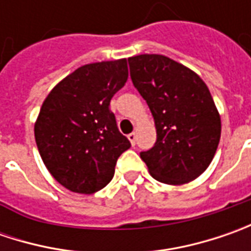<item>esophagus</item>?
Here are the masks:
<instances>
[{
    "label": "esophagus",
    "instance_id": "34e87169",
    "mask_svg": "<svg viewBox=\"0 0 251 251\" xmlns=\"http://www.w3.org/2000/svg\"><path fill=\"white\" fill-rule=\"evenodd\" d=\"M135 138H137V137H135V134H134V132L128 134V140H130L131 145H135Z\"/></svg>",
    "mask_w": 251,
    "mask_h": 251
}]
</instances>
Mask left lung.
<instances>
[{"label":"left lung","mask_w":251,"mask_h":251,"mask_svg":"<svg viewBox=\"0 0 251 251\" xmlns=\"http://www.w3.org/2000/svg\"><path fill=\"white\" fill-rule=\"evenodd\" d=\"M128 64L156 127L155 145L140 153L151 176L173 186L197 178L221 138V117L208 86L194 71L160 54L130 57Z\"/></svg>","instance_id":"1"}]
</instances>
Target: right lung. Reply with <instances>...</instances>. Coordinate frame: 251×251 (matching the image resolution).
I'll return each mask as SVG.
<instances>
[{
  "label": "right lung",
  "instance_id": "right-lung-1",
  "mask_svg": "<svg viewBox=\"0 0 251 251\" xmlns=\"http://www.w3.org/2000/svg\"><path fill=\"white\" fill-rule=\"evenodd\" d=\"M127 78L126 58L86 64L57 83L42 104L34 124L37 150L51 176L74 193L106 187L131 147L110 110Z\"/></svg>",
  "mask_w": 251,
  "mask_h": 251
}]
</instances>
